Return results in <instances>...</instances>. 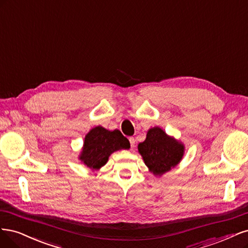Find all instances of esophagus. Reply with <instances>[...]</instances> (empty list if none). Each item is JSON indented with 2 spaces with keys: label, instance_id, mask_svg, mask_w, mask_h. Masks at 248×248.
Instances as JSON below:
<instances>
[{
  "label": "esophagus",
  "instance_id": "obj_1",
  "mask_svg": "<svg viewBox=\"0 0 248 248\" xmlns=\"http://www.w3.org/2000/svg\"><path fill=\"white\" fill-rule=\"evenodd\" d=\"M129 140H130L131 147H134V146H135V138H134V137H130Z\"/></svg>",
  "mask_w": 248,
  "mask_h": 248
}]
</instances>
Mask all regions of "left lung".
I'll use <instances>...</instances> for the list:
<instances>
[{"instance_id": "1", "label": "left lung", "mask_w": 248, "mask_h": 248, "mask_svg": "<svg viewBox=\"0 0 248 248\" xmlns=\"http://www.w3.org/2000/svg\"><path fill=\"white\" fill-rule=\"evenodd\" d=\"M138 150L149 170L155 175H162L180 162L185 147L156 126L147 132Z\"/></svg>"}]
</instances>
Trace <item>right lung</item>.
Listing matches in <instances>:
<instances>
[{"label":"right lung","instance_id":"1","mask_svg":"<svg viewBox=\"0 0 248 248\" xmlns=\"http://www.w3.org/2000/svg\"><path fill=\"white\" fill-rule=\"evenodd\" d=\"M130 142L118 130L108 131L95 126L85 136L80 159L91 169H99L108 161L109 155L119 149H129Z\"/></svg>","mask_w":248,"mask_h":248}]
</instances>
